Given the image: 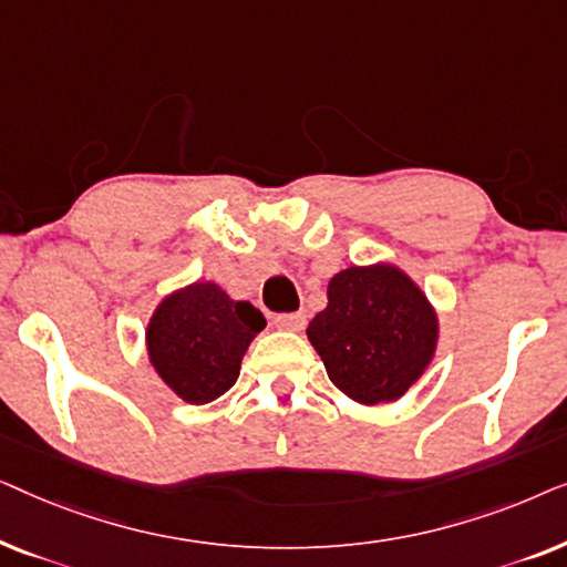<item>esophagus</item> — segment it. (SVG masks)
Listing matches in <instances>:
<instances>
[{"mask_svg": "<svg viewBox=\"0 0 567 567\" xmlns=\"http://www.w3.org/2000/svg\"><path fill=\"white\" fill-rule=\"evenodd\" d=\"M274 324H276L278 330H291V332H299V330H305V324H307V315H305V312L276 315V317H274Z\"/></svg>", "mask_w": 567, "mask_h": 567, "instance_id": "34e87169", "label": "esophagus"}]
</instances>
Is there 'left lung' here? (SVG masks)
<instances>
[{
  "instance_id": "obj_1",
  "label": "left lung",
  "mask_w": 567,
  "mask_h": 567,
  "mask_svg": "<svg viewBox=\"0 0 567 567\" xmlns=\"http://www.w3.org/2000/svg\"><path fill=\"white\" fill-rule=\"evenodd\" d=\"M307 336L330 382L363 405L392 402L423 374L436 351V315L423 291L394 266L332 276L328 307Z\"/></svg>"
}]
</instances>
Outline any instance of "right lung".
<instances>
[{"label": "right lung", "mask_w": 567, "mask_h": 567, "mask_svg": "<svg viewBox=\"0 0 567 567\" xmlns=\"http://www.w3.org/2000/svg\"><path fill=\"white\" fill-rule=\"evenodd\" d=\"M262 328L266 317L250 301H231L216 284H193L157 307L146 348L177 398L206 405L237 382L247 346Z\"/></svg>", "instance_id": "add662e5"}]
</instances>
